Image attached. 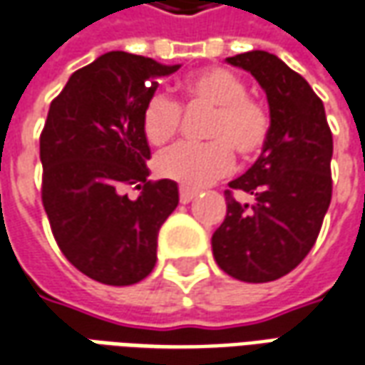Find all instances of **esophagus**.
<instances>
[{
	"instance_id": "1",
	"label": "esophagus",
	"mask_w": 365,
	"mask_h": 365,
	"mask_svg": "<svg viewBox=\"0 0 365 365\" xmlns=\"http://www.w3.org/2000/svg\"><path fill=\"white\" fill-rule=\"evenodd\" d=\"M195 195H197V191L190 190V187H180V201L182 203H190Z\"/></svg>"
}]
</instances>
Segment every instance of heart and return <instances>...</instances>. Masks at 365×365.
<instances>
[{"label": "heart", "instance_id": "obj_1", "mask_svg": "<svg viewBox=\"0 0 365 365\" xmlns=\"http://www.w3.org/2000/svg\"><path fill=\"white\" fill-rule=\"evenodd\" d=\"M183 96L190 106H209L213 114L205 126L211 142H180L160 152L156 172L187 187H203L231 172L233 152L253 160L262 152L271 132L269 112L249 96L247 85L233 71L203 68L183 81ZM182 126V106L172 96L154 93L142 110V130L152 144H164Z\"/></svg>", "mask_w": 365, "mask_h": 365}]
</instances>
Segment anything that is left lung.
<instances>
[{
  "label": "left lung",
  "mask_w": 365,
  "mask_h": 365,
  "mask_svg": "<svg viewBox=\"0 0 365 365\" xmlns=\"http://www.w3.org/2000/svg\"><path fill=\"white\" fill-rule=\"evenodd\" d=\"M262 86L271 132L261 156L225 190L227 215L211 237L223 271L243 282L289 274L314 247L332 200V132L322 101L277 55L249 51L227 58ZM245 192L253 202H239Z\"/></svg>",
  "instance_id": "8db88e82"
}]
</instances>
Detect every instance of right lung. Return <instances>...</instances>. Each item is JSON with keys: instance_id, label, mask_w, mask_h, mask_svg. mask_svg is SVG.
Wrapping results in <instances>:
<instances>
[{"instance_id": "right-lung-1", "label": "right lung", "mask_w": 365, "mask_h": 365, "mask_svg": "<svg viewBox=\"0 0 365 365\" xmlns=\"http://www.w3.org/2000/svg\"><path fill=\"white\" fill-rule=\"evenodd\" d=\"M180 65L110 51L75 71L41 132V200L58 249L78 271L112 287L146 279L158 231L178 207V183L148 180L142 110L158 76ZM128 189H140L136 200Z\"/></svg>"}]
</instances>
